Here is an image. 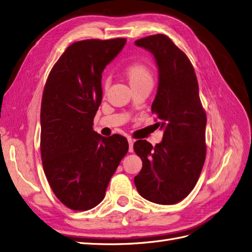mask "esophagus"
<instances>
[{
    "instance_id": "obj_1",
    "label": "esophagus",
    "mask_w": 252,
    "mask_h": 252,
    "mask_svg": "<svg viewBox=\"0 0 252 252\" xmlns=\"http://www.w3.org/2000/svg\"><path fill=\"white\" fill-rule=\"evenodd\" d=\"M128 144H129V152H133V144L134 141L131 137H128Z\"/></svg>"
}]
</instances>
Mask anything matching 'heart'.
Instances as JSON below:
<instances>
[{"label": "heart", "mask_w": 252, "mask_h": 252, "mask_svg": "<svg viewBox=\"0 0 252 252\" xmlns=\"http://www.w3.org/2000/svg\"><path fill=\"white\" fill-rule=\"evenodd\" d=\"M126 77L131 88H137L144 84H153V77L150 70L143 63L130 64L125 71ZM109 81H104V89H107Z\"/></svg>", "instance_id": "1"}]
</instances>
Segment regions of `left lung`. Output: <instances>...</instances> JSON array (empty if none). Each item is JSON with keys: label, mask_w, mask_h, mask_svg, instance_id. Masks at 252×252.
Instances as JSON below:
<instances>
[{"label": "left lung", "mask_w": 252, "mask_h": 252, "mask_svg": "<svg viewBox=\"0 0 252 252\" xmlns=\"http://www.w3.org/2000/svg\"><path fill=\"white\" fill-rule=\"evenodd\" d=\"M135 45L152 53L158 67L151 111L163 136L154 147L145 140L134 143L133 149L143 160L134 184L147 200L175 204L194 189L205 160L206 115L197 77L188 56L167 35L147 36Z\"/></svg>", "instance_id": "8db88e82"}]
</instances>
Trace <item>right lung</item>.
I'll return each instance as SVG.
<instances>
[{
  "instance_id": "1",
  "label": "right lung",
  "mask_w": 252,
  "mask_h": 252,
  "mask_svg": "<svg viewBox=\"0 0 252 252\" xmlns=\"http://www.w3.org/2000/svg\"><path fill=\"white\" fill-rule=\"evenodd\" d=\"M125 38L85 39L68 46L52 67L40 109L42 167L55 196L73 211H88L105 197L126 137H105L93 129L102 101V72Z\"/></svg>"
}]
</instances>
